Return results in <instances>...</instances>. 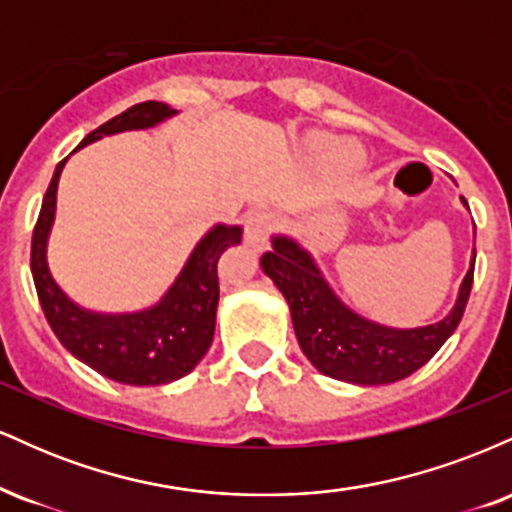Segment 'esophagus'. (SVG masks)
I'll list each match as a JSON object with an SVG mask.
<instances>
[{"label": "esophagus", "mask_w": 512, "mask_h": 512, "mask_svg": "<svg viewBox=\"0 0 512 512\" xmlns=\"http://www.w3.org/2000/svg\"><path fill=\"white\" fill-rule=\"evenodd\" d=\"M272 226L274 216L269 214V211H252V214H248V219H245V243H248L250 248L262 250Z\"/></svg>", "instance_id": "esophagus-1"}]
</instances>
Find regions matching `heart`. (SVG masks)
Wrapping results in <instances>:
<instances>
[{
	"label": "heart",
	"mask_w": 512,
	"mask_h": 512,
	"mask_svg": "<svg viewBox=\"0 0 512 512\" xmlns=\"http://www.w3.org/2000/svg\"><path fill=\"white\" fill-rule=\"evenodd\" d=\"M305 146H308L315 156H325L337 173H354V170L361 168L363 161H366L363 149L356 142H337V139L327 132H310L308 137H305Z\"/></svg>",
	"instance_id": "1"
}]
</instances>
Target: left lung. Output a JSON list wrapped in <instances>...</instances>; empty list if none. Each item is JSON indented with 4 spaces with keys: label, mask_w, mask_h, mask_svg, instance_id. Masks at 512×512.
Returning <instances> with one entry per match:
<instances>
[{
    "label": "left lung",
    "mask_w": 512,
    "mask_h": 512,
    "mask_svg": "<svg viewBox=\"0 0 512 512\" xmlns=\"http://www.w3.org/2000/svg\"><path fill=\"white\" fill-rule=\"evenodd\" d=\"M467 207V199L460 197ZM469 209V207H467ZM272 250L260 257L262 272L274 281L291 310L301 351L322 375L351 385H387L419 370L460 325L474 279L472 250L457 298L443 320L424 327H387L349 308L334 293L313 252L293 236L274 233Z\"/></svg>",
    "instance_id": "1"
}]
</instances>
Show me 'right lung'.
I'll return each instance as SVG.
<instances>
[{
  "label": "right lung",
  "mask_w": 512,
  "mask_h": 512,
  "mask_svg": "<svg viewBox=\"0 0 512 512\" xmlns=\"http://www.w3.org/2000/svg\"><path fill=\"white\" fill-rule=\"evenodd\" d=\"M178 115L168 103L146 101L127 108L93 129L76 146L103 137L151 129ZM64 163H57L31 243V274L43 313L64 349L88 368L122 385H170L197 368L209 351L219 308L216 262L231 245H240L243 228L214 223L182 264L180 274L154 305L127 313H101L69 298L50 272L48 243L57 214V185Z\"/></svg>",
  "instance_id": "add662e5"
}]
</instances>
